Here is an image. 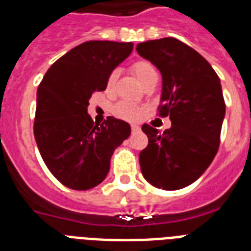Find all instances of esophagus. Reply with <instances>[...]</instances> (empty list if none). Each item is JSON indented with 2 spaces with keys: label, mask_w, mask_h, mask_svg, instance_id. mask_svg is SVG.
Returning <instances> with one entry per match:
<instances>
[{
  "label": "esophagus",
  "mask_w": 251,
  "mask_h": 251,
  "mask_svg": "<svg viewBox=\"0 0 251 251\" xmlns=\"http://www.w3.org/2000/svg\"><path fill=\"white\" fill-rule=\"evenodd\" d=\"M131 130H133V133H137V131H139V130H141V126L135 125V124H134V125H131Z\"/></svg>",
  "instance_id": "1"
}]
</instances>
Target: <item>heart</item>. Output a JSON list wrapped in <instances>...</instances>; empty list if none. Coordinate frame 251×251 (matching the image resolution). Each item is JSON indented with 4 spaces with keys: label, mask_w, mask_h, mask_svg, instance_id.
I'll use <instances>...</instances> for the list:
<instances>
[{
    "label": "heart",
    "mask_w": 251,
    "mask_h": 251,
    "mask_svg": "<svg viewBox=\"0 0 251 251\" xmlns=\"http://www.w3.org/2000/svg\"><path fill=\"white\" fill-rule=\"evenodd\" d=\"M131 70H133V73L135 74V76H137L139 82L145 80L147 76H150L151 74H153V73H156L152 65L150 64V62H147V61H138V62H135V64L131 66ZM116 79H117V73H110L109 76H108V79H106V90L110 91L113 88L114 83H116ZM117 114L124 118L133 120V118H137L138 116H139V109L135 108L134 105H131V104L124 102V104H120V105L117 106Z\"/></svg>",
    "instance_id": "obj_1"
}]
</instances>
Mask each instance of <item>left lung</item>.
I'll return each instance as SVG.
<instances>
[{
  "mask_svg": "<svg viewBox=\"0 0 251 251\" xmlns=\"http://www.w3.org/2000/svg\"><path fill=\"white\" fill-rule=\"evenodd\" d=\"M137 52L160 72V114L172 121L163 133L142 126L149 137L139 153L142 175L157 189H183L206 172L218 152L226 117L222 83L197 50L175 37L141 43Z\"/></svg>",
  "mask_w": 251,
  "mask_h": 251,
  "instance_id": "obj_1",
  "label": "left lung"
}]
</instances>
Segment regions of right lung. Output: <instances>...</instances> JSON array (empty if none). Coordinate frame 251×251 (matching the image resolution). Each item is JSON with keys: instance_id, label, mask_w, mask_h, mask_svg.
Here are the masks:
<instances>
[{"instance_id": "obj_1", "label": "right lung", "mask_w": 251, "mask_h": 251, "mask_svg": "<svg viewBox=\"0 0 251 251\" xmlns=\"http://www.w3.org/2000/svg\"><path fill=\"white\" fill-rule=\"evenodd\" d=\"M133 43L86 41L58 58L37 88L33 134L54 177L74 190L105 179L114 150L131 133L127 122L108 117L96 125L88 114L91 95L133 52Z\"/></svg>"}]
</instances>
